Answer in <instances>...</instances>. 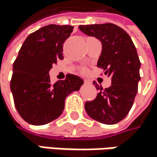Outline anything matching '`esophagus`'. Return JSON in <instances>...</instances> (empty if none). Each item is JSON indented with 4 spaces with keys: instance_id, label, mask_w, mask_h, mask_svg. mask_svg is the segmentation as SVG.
<instances>
[{
    "instance_id": "obj_1",
    "label": "esophagus",
    "mask_w": 157,
    "mask_h": 157,
    "mask_svg": "<svg viewBox=\"0 0 157 157\" xmlns=\"http://www.w3.org/2000/svg\"><path fill=\"white\" fill-rule=\"evenodd\" d=\"M85 83H86V84H89L90 81H89V80H85Z\"/></svg>"
}]
</instances>
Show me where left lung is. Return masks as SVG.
I'll return each instance as SVG.
<instances>
[{
  "label": "left lung",
  "mask_w": 157,
  "mask_h": 157,
  "mask_svg": "<svg viewBox=\"0 0 157 157\" xmlns=\"http://www.w3.org/2000/svg\"><path fill=\"white\" fill-rule=\"evenodd\" d=\"M79 29L101 42L98 67L112 77L111 86L105 89L93 82L99 92L86 102V112L102 124H116L128 115L138 92L140 62L136 47L128 33L113 23L81 25Z\"/></svg>",
  "instance_id": "left-lung-1"
}]
</instances>
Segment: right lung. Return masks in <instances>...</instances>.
Segmentation results:
<instances>
[{
  "label": "right lung",
  "mask_w": 157,
  "mask_h": 157,
  "mask_svg": "<svg viewBox=\"0 0 157 157\" xmlns=\"http://www.w3.org/2000/svg\"><path fill=\"white\" fill-rule=\"evenodd\" d=\"M72 30L68 25L44 26L30 33L19 50L10 88L17 111L29 124L42 126L59 117L66 97L84 84L80 77L70 73L65 80L50 82L49 71L63 59V44Z\"/></svg>",
  "instance_id": "right-lung-1"
}]
</instances>
